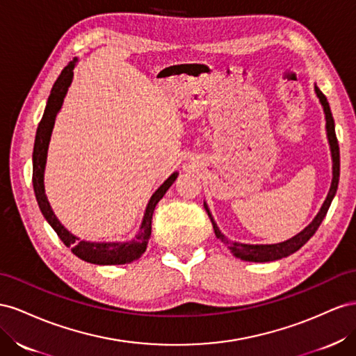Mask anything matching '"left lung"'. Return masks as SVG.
Listing matches in <instances>:
<instances>
[{
    "mask_svg": "<svg viewBox=\"0 0 356 356\" xmlns=\"http://www.w3.org/2000/svg\"><path fill=\"white\" fill-rule=\"evenodd\" d=\"M314 92H316V95L319 98V103L322 104L323 113H325V120H327V125H325V128H327V138H328V143H330L331 159H332V180H331L328 195H327V198H325L321 210L318 211V215L314 216V219L309 223L306 228L300 231L297 236L291 237L289 240H285L282 243H274V245H246V243H238V241L228 240L220 232L219 227L216 225L215 219H213V216H211L209 206L204 202V209H206L207 215L211 220V225H213V229H215L216 237L231 250V253L236 258H240L243 261H249V262H270V261H276V259H282L285 257H289V255H292L293 252H297L301 246L306 245V243L310 240V237L319 228L325 215H327V211L331 206V201H332L334 195H336L337 186H339L340 149H339V141H337V137H336V125H334V119H332V115H331V108H330V104L327 101V97H325L321 92V89L316 85H314Z\"/></svg>",
    "mask_w": 356,
    "mask_h": 356,
    "instance_id": "8db88e82",
    "label": "left lung"
}]
</instances>
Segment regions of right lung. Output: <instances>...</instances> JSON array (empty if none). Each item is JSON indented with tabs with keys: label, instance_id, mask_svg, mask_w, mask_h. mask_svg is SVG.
Here are the masks:
<instances>
[{
	"label": "right lung",
	"instance_id": "obj_1",
	"mask_svg": "<svg viewBox=\"0 0 356 356\" xmlns=\"http://www.w3.org/2000/svg\"><path fill=\"white\" fill-rule=\"evenodd\" d=\"M77 64V58L70 60L68 65L60 71L59 77L50 90V95L47 98L46 108L42 120H40L35 141H34V152H33V186L35 192V198L38 202V207L42 210L44 219L49 222V225L55 229L58 237L63 240L67 248H71V252L80 259H83L90 264H97V266H120V264H129L138 259L146 252L147 241L152 234V215L159 200L165 195L168 188L175 184L179 172L175 171L172 175L162 184L150 197L143 220L138 228V232L134 238L128 241H86L76 237L60 223L54 213L50 202L47 201L46 191H44V170H46V161H47V150L50 137H52V131L55 127L56 115L59 113L60 107H63L64 98L68 92V88L73 82V70Z\"/></svg>",
	"mask_w": 356,
	"mask_h": 356
}]
</instances>
